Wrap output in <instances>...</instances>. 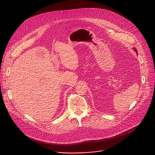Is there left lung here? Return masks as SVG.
Returning <instances> with one entry per match:
<instances>
[{
	"instance_id": "1",
	"label": "left lung",
	"mask_w": 155,
	"mask_h": 155,
	"mask_svg": "<svg viewBox=\"0 0 155 155\" xmlns=\"http://www.w3.org/2000/svg\"><path fill=\"white\" fill-rule=\"evenodd\" d=\"M134 51H136V52H137V50H136L135 49H134Z\"/></svg>"
}]
</instances>
